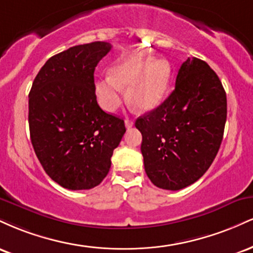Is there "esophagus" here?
<instances>
[{
  "instance_id": "34e87169",
  "label": "esophagus",
  "mask_w": 253,
  "mask_h": 253,
  "mask_svg": "<svg viewBox=\"0 0 253 253\" xmlns=\"http://www.w3.org/2000/svg\"><path fill=\"white\" fill-rule=\"evenodd\" d=\"M125 125H126V128H130V127L134 125V123H133L132 120H129V119H126V120H125Z\"/></svg>"
}]
</instances>
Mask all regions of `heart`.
<instances>
[{
    "mask_svg": "<svg viewBox=\"0 0 253 253\" xmlns=\"http://www.w3.org/2000/svg\"><path fill=\"white\" fill-rule=\"evenodd\" d=\"M135 56L126 58L112 69L110 75L94 84L100 106L108 113L115 112L123 103L124 90L127 101L136 109H153L164 97L171 78V65L165 58Z\"/></svg>",
    "mask_w": 253,
    "mask_h": 253,
    "instance_id": "1",
    "label": "heart"
}]
</instances>
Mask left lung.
I'll return each instance as SVG.
<instances>
[{
	"label": "left lung",
	"mask_w": 253,
	"mask_h": 253,
	"mask_svg": "<svg viewBox=\"0 0 253 253\" xmlns=\"http://www.w3.org/2000/svg\"><path fill=\"white\" fill-rule=\"evenodd\" d=\"M226 117L221 81L207 63L188 58L170 96L135 121L151 182L162 189L179 190L201 178L220 149Z\"/></svg>",
	"instance_id": "1"
}]
</instances>
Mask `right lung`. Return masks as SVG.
Here are the masks:
<instances>
[{
  "label": "right lung",
  "mask_w": 253,
  "mask_h": 253,
  "mask_svg": "<svg viewBox=\"0 0 253 253\" xmlns=\"http://www.w3.org/2000/svg\"><path fill=\"white\" fill-rule=\"evenodd\" d=\"M112 48L106 42L77 45L51 57L28 96L34 152L48 176L70 190L96 187L126 132L123 119L107 114L94 90L96 65Z\"/></svg>",
  "instance_id": "1"
}]
</instances>
